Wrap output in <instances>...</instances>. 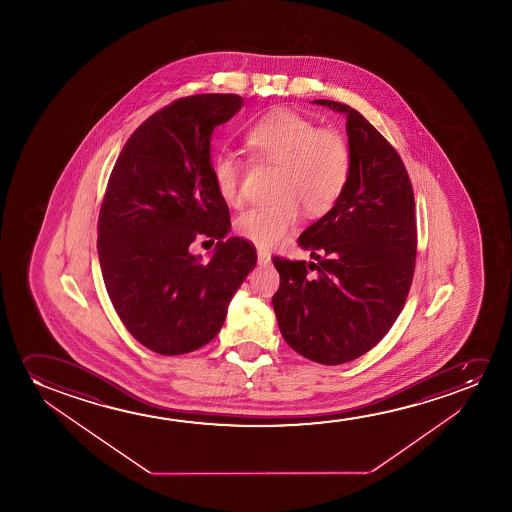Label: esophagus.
<instances>
[{"mask_svg":"<svg viewBox=\"0 0 512 512\" xmlns=\"http://www.w3.org/2000/svg\"><path fill=\"white\" fill-rule=\"evenodd\" d=\"M257 260H259L260 266H267V264L271 262V253L259 248V250H257Z\"/></svg>","mask_w":512,"mask_h":512,"instance_id":"esophagus-1","label":"esophagus"}]
</instances>
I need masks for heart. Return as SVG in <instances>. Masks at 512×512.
I'll list each match as a JSON object with an SVG mask.
<instances>
[{
	"mask_svg": "<svg viewBox=\"0 0 512 512\" xmlns=\"http://www.w3.org/2000/svg\"><path fill=\"white\" fill-rule=\"evenodd\" d=\"M243 141L255 161L273 164L276 171L273 199L236 218L234 227L241 238L271 248L294 231L301 208L311 217H322L343 196L351 175V147L334 127H318L306 115L276 110L246 127ZM211 178L224 203H241L243 173L236 154L215 155Z\"/></svg>",
	"mask_w": 512,
	"mask_h": 512,
	"instance_id": "obj_1",
	"label": "heart"
}]
</instances>
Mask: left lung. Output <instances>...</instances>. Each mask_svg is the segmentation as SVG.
I'll return each mask as SVG.
<instances>
[{
    "label": "left lung",
    "instance_id": "obj_1",
    "mask_svg": "<svg viewBox=\"0 0 512 512\" xmlns=\"http://www.w3.org/2000/svg\"><path fill=\"white\" fill-rule=\"evenodd\" d=\"M351 175L336 206L299 236L315 262L273 257L280 288L273 308L281 336L313 362L344 364L392 329L413 283L418 231L413 185L397 150L351 106Z\"/></svg>",
    "mask_w": 512,
    "mask_h": 512
}]
</instances>
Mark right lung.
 <instances>
[{"instance_id":"1","label":"right lung","mask_w":512,"mask_h":512,"mask_svg":"<svg viewBox=\"0 0 512 512\" xmlns=\"http://www.w3.org/2000/svg\"><path fill=\"white\" fill-rule=\"evenodd\" d=\"M241 105L238 94L169 103L131 134L106 185L98 220L106 292L129 334L159 355L210 343L257 264L250 241L224 239L231 215L211 178V134ZM197 237L218 239L210 263L189 253Z\"/></svg>"}]
</instances>
